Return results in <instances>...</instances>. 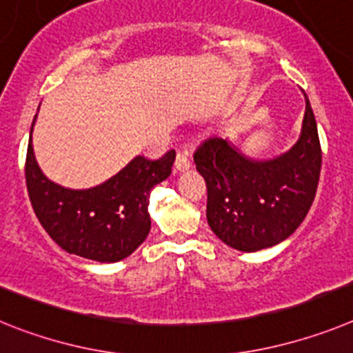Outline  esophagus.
<instances>
[{
  "label": "esophagus",
  "mask_w": 353,
  "mask_h": 353,
  "mask_svg": "<svg viewBox=\"0 0 353 353\" xmlns=\"http://www.w3.org/2000/svg\"><path fill=\"white\" fill-rule=\"evenodd\" d=\"M174 168H176V172H181V170H186V168H190V159H188V154H186L185 151H177Z\"/></svg>",
  "instance_id": "esophagus-1"
}]
</instances>
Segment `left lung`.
Wrapping results in <instances>:
<instances>
[{
    "label": "left lung",
    "mask_w": 353,
    "mask_h": 353,
    "mask_svg": "<svg viewBox=\"0 0 353 353\" xmlns=\"http://www.w3.org/2000/svg\"><path fill=\"white\" fill-rule=\"evenodd\" d=\"M194 161L206 181L208 223L223 243L241 252L281 243L304 222L320 181L321 147L307 96L302 133L286 154L256 161L211 137Z\"/></svg>",
    "instance_id": "1"
}]
</instances>
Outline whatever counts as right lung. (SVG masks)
Instances as JSON below:
<instances>
[{"instance_id": "add662e5", "label": "right lung", "mask_w": 353, "mask_h": 353, "mask_svg": "<svg viewBox=\"0 0 353 353\" xmlns=\"http://www.w3.org/2000/svg\"><path fill=\"white\" fill-rule=\"evenodd\" d=\"M174 159V149L158 159L137 156L103 185L69 190L42 174L30 137L24 176L33 211L54 243L92 261L115 263L139 249L151 231L149 194L170 176Z\"/></svg>"}]
</instances>
